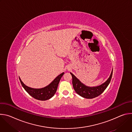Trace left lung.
I'll use <instances>...</instances> for the list:
<instances>
[{"mask_svg": "<svg viewBox=\"0 0 132 132\" xmlns=\"http://www.w3.org/2000/svg\"><path fill=\"white\" fill-rule=\"evenodd\" d=\"M113 73V69L108 80L100 86L97 87H88L82 84L73 74L70 72L72 78V86L76 92L83 98L87 99H92L96 98L105 90L110 84Z\"/></svg>", "mask_w": 132, "mask_h": 132, "instance_id": "left-lung-1", "label": "left lung"}]
</instances>
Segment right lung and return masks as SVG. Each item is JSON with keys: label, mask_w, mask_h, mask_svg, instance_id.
Masks as SVG:
<instances>
[{"label": "right lung", "mask_w": 132, "mask_h": 132, "mask_svg": "<svg viewBox=\"0 0 132 132\" xmlns=\"http://www.w3.org/2000/svg\"><path fill=\"white\" fill-rule=\"evenodd\" d=\"M64 74V72L61 73L48 86L40 89H35L28 87L23 84L20 78L19 79L23 88L31 96L37 100L45 101L51 99L55 95L60 81Z\"/></svg>", "instance_id": "1"}]
</instances>
